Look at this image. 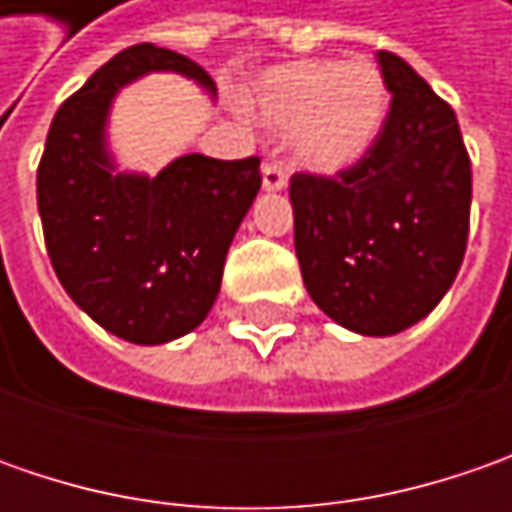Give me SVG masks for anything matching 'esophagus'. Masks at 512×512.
Here are the masks:
<instances>
[{
	"label": "esophagus",
	"mask_w": 512,
	"mask_h": 512,
	"mask_svg": "<svg viewBox=\"0 0 512 512\" xmlns=\"http://www.w3.org/2000/svg\"><path fill=\"white\" fill-rule=\"evenodd\" d=\"M262 185H265L267 193H276V190H285L287 187V173L282 165L276 162H267L262 168Z\"/></svg>",
	"instance_id": "obj_1"
}]
</instances>
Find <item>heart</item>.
Here are the masks:
<instances>
[{
    "label": "heart",
    "instance_id": "heart-1",
    "mask_svg": "<svg viewBox=\"0 0 512 512\" xmlns=\"http://www.w3.org/2000/svg\"><path fill=\"white\" fill-rule=\"evenodd\" d=\"M245 105L262 128L285 136L299 168L336 176L376 145L390 93L370 59H296L256 76Z\"/></svg>",
    "mask_w": 512,
    "mask_h": 512
}]
</instances>
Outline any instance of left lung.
Listing matches in <instances>:
<instances>
[{
  "label": "left lung",
  "instance_id": "8db88e82",
  "mask_svg": "<svg viewBox=\"0 0 512 512\" xmlns=\"http://www.w3.org/2000/svg\"><path fill=\"white\" fill-rule=\"evenodd\" d=\"M390 113L376 145L336 179H290L307 293L362 336L402 333L450 290L470 227V156L453 108L402 56L376 53Z\"/></svg>",
  "mask_w": 512,
  "mask_h": 512
}]
</instances>
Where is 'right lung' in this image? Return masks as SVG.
Segmentation results:
<instances>
[{
	"instance_id": "add662e5",
	"label": "right lung",
	"mask_w": 512,
	"mask_h": 512,
	"mask_svg": "<svg viewBox=\"0 0 512 512\" xmlns=\"http://www.w3.org/2000/svg\"><path fill=\"white\" fill-rule=\"evenodd\" d=\"M179 73L210 96L213 79L182 53L133 45L56 110L36 173L50 265L96 325L133 344H165L205 322L227 250L253 205L259 159H173L156 176L116 168L108 119L116 93Z\"/></svg>"
}]
</instances>
